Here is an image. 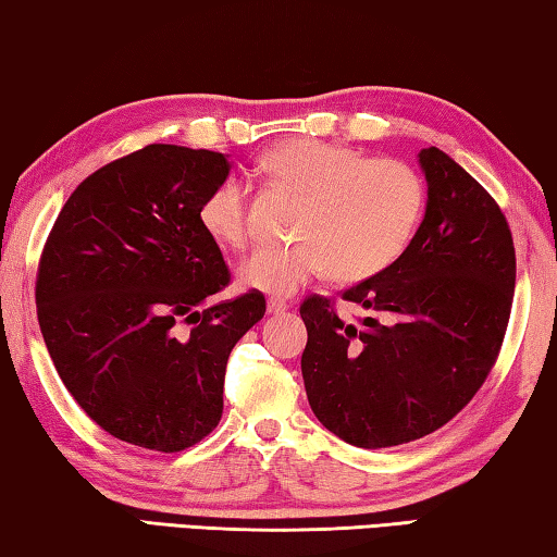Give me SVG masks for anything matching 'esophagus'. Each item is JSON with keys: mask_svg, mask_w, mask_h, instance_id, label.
Returning <instances> with one entry per match:
<instances>
[{"mask_svg": "<svg viewBox=\"0 0 557 557\" xmlns=\"http://www.w3.org/2000/svg\"><path fill=\"white\" fill-rule=\"evenodd\" d=\"M267 310L271 315H281V313H286V310H288V304H286V300H281V298H269Z\"/></svg>", "mask_w": 557, "mask_h": 557, "instance_id": "34e87169", "label": "esophagus"}]
</instances>
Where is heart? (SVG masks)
Returning <instances> with one entry per match:
<instances>
[{
  "label": "heart",
  "instance_id": "1",
  "mask_svg": "<svg viewBox=\"0 0 557 557\" xmlns=\"http://www.w3.org/2000/svg\"><path fill=\"white\" fill-rule=\"evenodd\" d=\"M269 181L300 195L288 244H263L239 263V284L290 296L333 269L362 281L401 257L421 224L425 183L413 165L367 159L347 146L290 139L259 163ZM200 224L222 247L249 242V188L239 178L214 185L200 205Z\"/></svg>",
  "mask_w": 557,
  "mask_h": 557
}]
</instances>
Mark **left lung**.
I'll return each instance as SVG.
<instances>
[{"label":"left lung","mask_w":557,"mask_h":557,"mask_svg":"<svg viewBox=\"0 0 557 557\" xmlns=\"http://www.w3.org/2000/svg\"><path fill=\"white\" fill-rule=\"evenodd\" d=\"M418 161L421 227L392 267L343 294L376 318L345 323L323 296L300 306L310 408L367 450L418 441L460 413L499 357L513 304L516 251L499 205L435 146Z\"/></svg>","instance_id":"left-lung-1"}]
</instances>
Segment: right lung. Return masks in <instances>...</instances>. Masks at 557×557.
I'll return each mask as SVG.
<instances>
[{
	"instance_id": "right-lung-1",
	"label": "right lung",
	"mask_w": 557,
	"mask_h": 557,
	"mask_svg": "<svg viewBox=\"0 0 557 557\" xmlns=\"http://www.w3.org/2000/svg\"><path fill=\"white\" fill-rule=\"evenodd\" d=\"M227 175L224 153L144 146L77 185L38 261L58 376L102 431L146 450L181 453L218 428L232 347L267 313L259 290L208 304L230 271L200 205Z\"/></svg>"
}]
</instances>
